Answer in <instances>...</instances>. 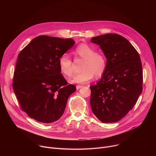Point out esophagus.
<instances>
[{
  "label": "esophagus",
  "instance_id": "34e87169",
  "mask_svg": "<svg viewBox=\"0 0 156 156\" xmlns=\"http://www.w3.org/2000/svg\"><path fill=\"white\" fill-rule=\"evenodd\" d=\"M82 87H83V86H82V85H76V87L77 90H79V89L81 88Z\"/></svg>",
  "mask_w": 156,
  "mask_h": 156
}]
</instances>
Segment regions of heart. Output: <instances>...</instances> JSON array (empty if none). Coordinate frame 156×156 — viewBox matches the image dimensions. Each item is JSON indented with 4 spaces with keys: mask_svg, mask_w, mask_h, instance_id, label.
Listing matches in <instances>:
<instances>
[{
    "mask_svg": "<svg viewBox=\"0 0 156 156\" xmlns=\"http://www.w3.org/2000/svg\"><path fill=\"white\" fill-rule=\"evenodd\" d=\"M75 54L84 59L81 72L76 74L71 80L74 83H85L95 77L100 78L106 69L107 62L104 55L97 54L94 49L85 44L78 46L75 50ZM61 72L66 77H71L73 73V66L70 56L64 54L58 60Z\"/></svg>",
    "mask_w": 156,
    "mask_h": 156,
    "instance_id": "heart-1",
    "label": "heart"
}]
</instances>
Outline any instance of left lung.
I'll list each match as a JSON object with an SVG mask.
<instances>
[{
	"instance_id": "obj_1",
	"label": "left lung",
	"mask_w": 156,
	"mask_h": 156,
	"mask_svg": "<svg viewBox=\"0 0 156 156\" xmlns=\"http://www.w3.org/2000/svg\"><path fill=\"white\" fill-rule=\"evenodd\" d=\"M91 41L100 46L107 59L101 79L90 86L91 107L102 122H116L129 112L142 93L141 58L131 44L119 34L100 35Z\"/></svg>"
}]
</instances>
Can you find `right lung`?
Listing matches in <instances>:
<instances>
[{
    "instance_id": "add662e5",
    "label": "right lung",
    "mask_w": 156,
    "mask_h": 156,
    "mask_svg": "<svg viewBox=\"0 0 156 156\" xmlns=\"http://www.w3.org/2000/svg\"><path fill=\"white\" fill-rule=\"evenodd\" d=\"M75 43L48 36L34 38L18 56L13 89L21 109L35 120L50 123L63 114L76 91L60 74L58 60Z\"/></svg>"
}]
</instances>
